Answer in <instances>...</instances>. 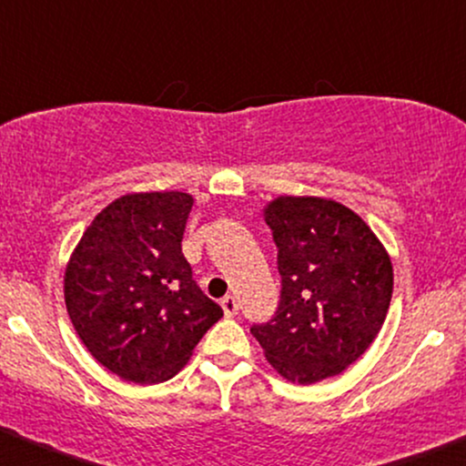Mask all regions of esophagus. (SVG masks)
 Instances as JSON below:
<instances>
[{
  "label": "esophagus",
  "instance_id": "obj_1",
  "mask_svg": "<svg viewBox=\"0 0 466 466\" xmlns=\"http://www.w3.org/2000/svg\"><path fill=\"white\" fill-rule=\"evenodd\" d=\"M220 304H222V311H224V315H227V318H233V315L239 311V304L233 296H224Z\"/></svg>",
  "mask_w": 466,
  "mask_h": 466
}]
</instances>
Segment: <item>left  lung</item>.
Instances as JSON below:
<instances>
[{"label": "left lung", "mask_w": 466, "mask_h": 466, "mask_svg": "<svg viewBox=\"0 0 466 466\" xmlns=\"http://www.w3.org/2000/svg\"><path fill=\"white\" fill-rule=\"evenodd\" d=\"M263 218L279 246L283 289L277 315L252 326V337L289 382L337 376L382 329L391 257L363 218L332 198L277 197Z\"/></svg>", "instance_id": "obj_1"}]
</instances>
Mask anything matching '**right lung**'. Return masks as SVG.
I'll use <instances>...</instances> for the list:
<instances>
[{"label":"right lung","instance_id":"right-lung-1","mask_svg":"<svg viewBox=\"0 0 466 466\" xmlns=\"http://www.w3.org/2000/svg\"><path fill=\"white\" fill-rule=\"evenodd\" d=\"M192 205L177 189L125 194L95 216L66 263L75 332L127 382L170 380L222 318L181 252Z\"/></svg>","mask_w":466,"mask_h":466}]
</instances>
